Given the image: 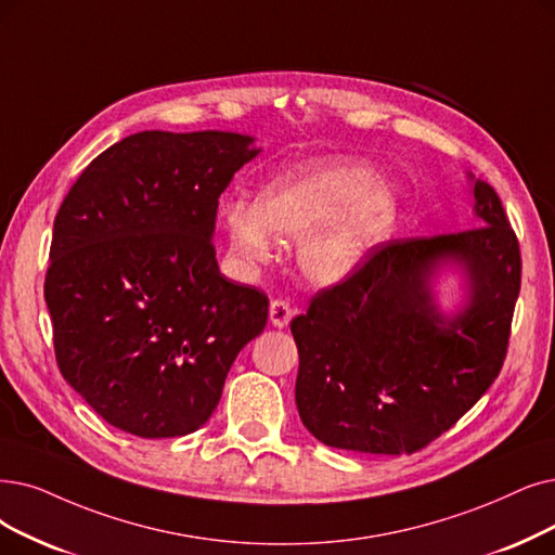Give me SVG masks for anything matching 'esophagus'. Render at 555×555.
Masks as SVG:
<instances>
[{"instance_id": "1", "label": "esophagus", "mask_w": 555, "mask_h": 555, "mask_svg": "<svg viewBox=\"0 0 555 555\" xmlns=\"http://www.w3.org/2000/svg\"><path fill=\"white\" fill-rule=\"evenodd\" d=\"M292 317H294V309L292 305L282 300V298H275L269 307V321L275 325V327H286L292 323Z\"/></svg>"}]
</instances>
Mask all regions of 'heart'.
<instances>
[{
	"label": "heart",
	"instance_id": "b5f03b06",
	"mask_svg": "<svg viewBox=\"0 0 555 555\" xmlns=\"http://www.w3.org/2000/svg\"><path fill=\"white\" fill-rule=\"evenodd\" d=\"M398 214L396 191L373 168L350 159L307 162L280 175L253 205L232 203L225 230L243 266L266 263L275 238H300L298 266L319 286L358 273Z\"/></svg>",
	"mask_w": 555,
	"mask_h": 555
}]
</instances>
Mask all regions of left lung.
<instances>
[{
  "label": "left lung",
  "instance_id": "1",
  "mask_svg": "<svg viewBox=\"0 0 555 555\" xmlns=\"http://www.w3.org/2000/svg\"><path fill=\"white\" fill-rule=\"evenodd\" d=\"M474 228L389 241L292 321L296 405L325 447L403 455L469 412L503 366L521 255L496 191L469 172ZM461 273L465 298L440 309L434 286Z\"/></svg>",
  "mask_w": 555,
  "mask_h": 555
}]
</instances>
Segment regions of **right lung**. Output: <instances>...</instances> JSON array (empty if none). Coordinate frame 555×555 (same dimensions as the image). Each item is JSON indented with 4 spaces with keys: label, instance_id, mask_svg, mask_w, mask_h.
Instances as JSON below:
<instances>
[{
    "label": "right lung",
    "instance_id": "add662e5",
    "mask_svg": "<svg viewBox=\"0 0 555 555\" xmlns=\"http://www.w3.org/2000/svg\"><path fill=\"white\" fill-rule=\"evenodd\" d=\"M261 150L236 131H139L91 162L54 218L56 362L106 424L145 439L207 424L269 298L218 269V197Z\"/></svg>",
    "mask_w": 555,
    "mask_h": 555
}]
</instances>
